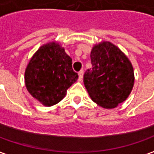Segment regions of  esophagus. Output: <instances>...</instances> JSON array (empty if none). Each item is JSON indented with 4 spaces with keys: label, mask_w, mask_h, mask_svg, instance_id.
Here are the masks:
<instances>
[{
    "label": "esophagus",
    "mask_w": 154,
    "mask_h": 154,
    "mask_svg": "<svg viewBox=\"0 0 154 154\" xmlns=\"http://www.w3.org/2000/svg\"><path fill=\"white\" fill-rule=\"evenodd\" d=\"M78 76H79V81H82V77H83V70H81L78 72Z\"/></svg>",
    "instance_id": "1"
}]
</instances>
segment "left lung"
I'll return each mask as SVG.
<instances>
[{
  "label": "left lung",
  "mask_w": 154,
  "mask_h": 154,
  "mask_svg": "<svg viewBox=\"0 0 154 154\" xmlns=\"http://www.w3.org/2000/svg\"><path fill=\"white\" fill-rule=\"evenodd\" d=\"M92 68L83 76L89 96L104 108H114L125 101L134 85L132 65L124 53L111 42H102L90 54Z\"/></svg>",
  "instance_id": "8db88e82"
}]
</instances>
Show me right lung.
I'll return each mask as SVG.
<instances>
[{"mask_svg":"<svg viewBox=\"0 0 154 154\" xmlns=\"http://www.w3.org/2000/svg\"><path fill=\"white\" fill-rule=\"evenodd\" d=\"M77 78L72 59L56 42L42 46L29 60L24 74L29 94L48 106L60 102Z\"/></svg>","mask_w":154,"mask_h":154,"instance_id":"right-lung-1","label":"right lung"}]
</instances>
